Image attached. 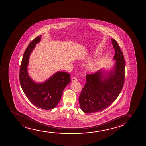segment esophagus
<instances>
[{
  "label": "esophagus",
  "instance_id": "34e87169",
  "mask_svg": "<svg viewBox=\"0 0 146 146\" xmlns=\"http://www.w3.org/2000/svg\"><path fill=\"white\" fill-rule=\"evenodd\" d=\"M72 81L73 82H76L77 81V79L75 77H73L72 78Z\"/></svg>",
  "mask_w": 146,
  "mask_h": 146
}]
</instances>
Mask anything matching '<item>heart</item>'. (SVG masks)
Segmentation results:
<instances>
[{
  "label": "heart",
  "mask_w": 146,
  "mask_h": 146,
  "mask_svg": "<svg viewBox=\"0 0 146 146\" xmlns=\"http://www.w3.org/2000/svg\"><path fill=\"white\" fill-rule=\"evenodd\" d=\"M99 65L100 62L98 60H94L88 63L87 65V68L90 72H96L99 68Z\"/></svg>",
  "instance_id": "obj_1"
}]
</instances>
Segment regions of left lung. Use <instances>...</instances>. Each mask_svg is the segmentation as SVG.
<instances>
[{
  "label": "left lung",
  "mask_w": 146,
  "mask_h": 146,
  "mask_svg": "<svg viewBox=\"0 0 146 146\" xmlns=\"http://www.w3.org/2000/svg\"><path fill=\"white\" fill-rule=\"evenodd\" d=\"M111 40L115 51L114 68L107 73L100 70L94 74H86L87 82L79 101L81 110L87 114L100 112L110 106L119 95L124 85V55L116 40Z\"/></svg>",
  "instance_id": "1"
}]
</instances>
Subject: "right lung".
I'll list each match as a JSON object with an SVG mask.
<instances>
[{
    "label": "right lung",
    "mask_w": 146,
    "mask_h": 146,
    "mask_svg": "<svg viewBox=\"0 0 146 146\" xmlns=\"http://www.w3.org/2000/svg\"><path fill=\"white\" fill-rule=\"evenodd\" d=\"M42 35L30 42L24 52L19 71L20 85L28 100L34 105L44 110H51L56 107L61 98L63 91L70 81L68 73L58 71L46 81L37 83L28 75L27 66L31 53L36 44L40 42Z\"/></svg>",
    "instance_id": "add662e5"
}]
</instances>
